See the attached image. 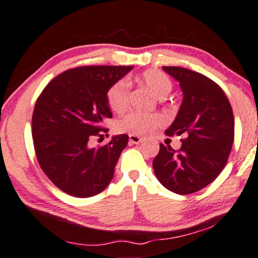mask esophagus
Returning a JSON list of instances; mask_svg holds the SVG:
<instances>
[{"instance_id": "obj_1", "label": "esophagus", "mask_w": 258, "mask_h": 258, "mask_svg": "<svg viewBox=\"0 0 258 258\" xmlns=\"http://www.w3.org/2000/svg\"><path fill=\"white\" fill-rule=\"evenodd\" d=\"M128 138H130V142L134 143V144H138V143H141V142H142V141H143L142 137H140V136L134 135V134L130 135Z\"/></svg>"}]
</instances>
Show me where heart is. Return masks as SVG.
<instances>
[{"instance_id": "1", "label": "heart", "mask_w": 258, "mask_h": 258, "mask_svg": "<svg viewBox=\"0 0 258 258\" xmlns=\"http://www.w3.org/2000/svg\"><path fill=\"white\" fill-rule=\"evenodd\" d=\"M143 87L157 98L164 99L172 90V82L166 73L159 70H148L138 79ZM106 100L110 109L117 114H122L130 105V83L127 79H118L106 93ZM165 122V118L159 114H131L124 115L116 122L117 131L131 132L140 136L154 134Z\"/></svg>"}]
</instances>
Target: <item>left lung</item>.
<instances>
[{"instance_id":"obj_1","label":"left lung","mask_w":258,"mask_h":258,"mask_svg":"<svg viewBox=\"0 0 258 258\" xmlns=\"http://www.w3.org/2000/svg\"><path fill=\"white\" fill-rule=\"evenodd\" d=\"M179 81L183 100L168 136L186 137L179 151L160 143L153 160L157 179L169 191L189 195L217 179L224 169L234 142V115L230 101L214 81L195 71L164 66Z\"/></svg>"}]
</instances>
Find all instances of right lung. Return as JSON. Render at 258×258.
<instances>
[{"mask_svg": "<svg viewBox=\"0 0 258 258\" xmlns=\"http://www.w3.org/2000/svg\"><path fill=\"white\" fill-rule=\"evenodd\" d=\"M132 69H70L50 81L36 99L32 117L36 159L51 182L64 194L92 197L104 191L112 180L128 136H116L95 148L89 142L109 131L104 127V120L112 117L106 93Z\"/></svg>", "mask_w": 258, "mask_h": 258, "instance_id": "right-lung-1", "label": "right lung"}]
</instances>
